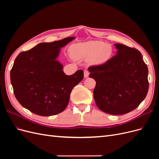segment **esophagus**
Masks as SVG:
<instances>
[{
	"mask_svg": "<svg viewBox=\"0 0 159 159\" xmlns=\"http://www.w3.org/2000/svg\"><path fill=\"white\" fill-rule=\"evenodd\" d=\"M84 78H88V76L89 75V72L88 70H85L84 72Z\"/></svg>",
	"mask_w": 159,
	"mask_h": 159,
	"instance_id": "esophagus-1",
	"label": "esophagus"
}]
</instances>
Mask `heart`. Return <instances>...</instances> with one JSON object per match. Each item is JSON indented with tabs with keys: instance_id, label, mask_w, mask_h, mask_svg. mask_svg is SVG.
Instances as JSON below:
<instances>
[{
	"instance_id": "heart-1",
	"label": "heart",
	"mask_w": 159,
	"mask_h": 159,
	"mask_svg": "<svg viewBox=\"0 0 159 159\" xmlns=\"http://www.w3.org/2000/svg\"><path fill=\"white\" fill-rule=\"evenodd\" d=\"M71 54L75 59H88L93 65H103L112 55L111 46L102 41H89L78 43L71 47Z\"/></svg>"
}]
</instances>
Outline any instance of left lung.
Masks as SVG:
<instances>
[{
  "instance_id": "obj_1",
  "label": "left lung",
  "mask_w": 159,
  "mask_h": 159,
  "mask_svg": "<svg viewBox=\"0 0 159 159\" xmlns=\"http://www.w3.org/2000/svg\"><path fill=\"white\" fill-rule=\"evenodd\" d=\"M116 55L107 62L89 67L96 81L93 98L98 107L111 115H123L136 109L148 90V68L141 53L115 44Z\"/></svg>"
}]
</instances>
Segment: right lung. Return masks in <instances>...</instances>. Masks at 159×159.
<instances>
[{"label": "right lung", "mask_w": 159, "mask_h": 159, "mask_svg": "<svg viewBox=\"0 0 159 159\" xmlns=\"http://www.w3.org/2000/svg\"><path fill=\"white\" fill-rule=\"evenodd\" d=\"M75 38L40 43L18 55L11 71V81L14 95L22 107L45 117L66 109L71 91L82 80L84 71L80 70L67 75L57 58L61 48Z\"/></svg>", "instance_id": "add662e5"}]
</instances>
